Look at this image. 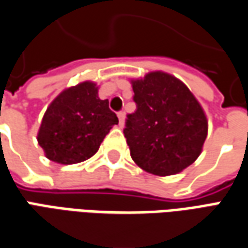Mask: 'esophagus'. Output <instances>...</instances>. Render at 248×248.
Wrapping results in <instances>:
<instances>
[{"label":"esophagus","mask_w":248,"mask_h":248,"mask_svg":"<svg viewBox=\"0 0 248 248\" xmlns=\"http://www.w3.org/2000/svg\"><path fill=\"white\" fill-rule=\"evenodd\" d=\"M117 117H119V124H120V127H124V120H125V114H124V112H119V113H117Z\"/></svg>","instance_id":"esophagus-1"}]
</instances>
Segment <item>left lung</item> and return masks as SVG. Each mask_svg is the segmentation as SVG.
<instances>
[{
	"instance_id": "left-lung-1",
	"label": "left lung",
	"mask_w": 248,
	"mask_h": 248,
	"mask_svg": "<svg viewBox=\"0 0 248 248\" xmlns=\"http://www.w3.org/2000/svg\"><path fill=\"white\" fill-rule=\"evenodd\" d=\"M136 112L124 128L131 158L147 173L166 177L181 173L200 156L208 120L189 88L165 71L131 79Z\"/></svg>"
}]
</instances>
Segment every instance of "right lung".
<instances>
[{"mask_svg":"<svg viewBox=\"0 0 248 248\" xmlns=\"http://www.w3.org/2000/svg\"><path fill=\"white\" fill-rule=\"evenodd\" d=\"M117 123L108 100L98 97L97 83L81 82L64 89L49 104L37 143L49 160L74 165L92 158Z\"/></svg>","mask_w":248,"mask_h":248,"instance_id":"right-lung-1","label":"right lung"}]
</instances>
